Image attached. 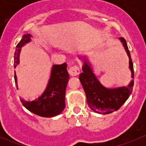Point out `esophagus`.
Segmentation results:
<instances>
[{
	"label": "esophagus",
	"instance_id": "34e87169",
	"mask_svg": "<svg viewBox=\"0 0 146 146\" xmlns=\"http://www.w3.org/2000/svg\"><path fill=\"white\" fill-rule=\"evenodd\" d=\"M68 73L72 76H78L80 73V68H79V66L78 65H75V66L70 68V69L68 70Z\"/></svg>",
	"mask_w": 146,
	"mask_h": 146
}]
</instances>
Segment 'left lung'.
<instances>
[{
    "instance_id": "obj_1",
    "label": "left lung",
    "mask_w": 146,
    "mask_h": 146,
    "mask_svg": "<svg viewBox=\"0 0 146 146\" xmlns=\"http://www.w3.org/2000/svg\"><path fill=\"white\" fill-rule=\"evenodd\" d=\"M119 39L129 56V68L131 71V78H134L133 62L127 44L124 38L120 37ZM79 78L85 90L88 105L91 110L99 114H110L118 110L127 100L133 90V80L126 87L113 89L104 88L98 81L89 64L85 61Z\"/></svg>"
}]
</instances>
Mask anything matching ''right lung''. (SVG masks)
Here are the masks:
<instances>
[{
    "label": "right lung",
    "instance_id": "1",
    "mask_svg": "<svg viewBox=\"0 0 146 146\" xmlns=\"http://www.w3.org/2000/svg\"><path fill=\"white\" fill-rule=\"evenodd\" d=\"M30 35H25L16 46L14 56V68L19 64V54L21 47L30 42ZM69 79L66 63L54 65L51 77L45 91L33 100L20 99L22 104L27 110L34 114L43 117H53L61 114L65 108L66 88ZM15 82L17 83V76L15 73Z\"/></svg>",
    "mask_w": 146,
    "mask_h": 146
}]
</instances>
